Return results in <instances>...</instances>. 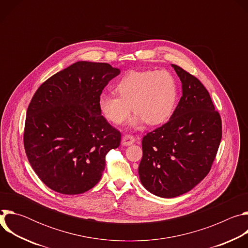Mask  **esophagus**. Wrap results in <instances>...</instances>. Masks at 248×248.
I'll return each mask as SVG.
<instances>
[{
  "label": "esophagus",
  "mask_w": 248,
  "mask_h": 248,
  "mask_svg": "<svg viewBox=\"0 0 248 248\" xmlns=\"http://www.w3.org/2000/svg\"><path fill=\"white\" fill-rule=\"evenodd\" d=\"M135 142V138L130 134H125L122 138V144L124 146H129Z\"/></svg>",
  "instance_id": "obj_1"
}]
</instances>
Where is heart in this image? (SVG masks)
I'll return each instance as SVG.
<instances>
[{
    "instance_id": "obj_1",
    "label": "heart",
    "mask_w": 248,
    "mask_h": 248,
    "mask_svg": "<svg viewBox=\"0 0 248 248\" xmlns=\"http://www.w3.org/2000/svg\"><path fill=\"white\" fill-rule=\"evenodd\" d=\"M116 94L101 93L98 106L103 116L114 124H123L132 111L129 122L137 125L145 121L150 125L165 123L172 115L178 85L167 70H132L115 85Z\"/></svg>"
}]
</instances>
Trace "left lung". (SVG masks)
I'll return each instance as SVG.
<instances>
[{"label": "left lung", "mask_w": 248, "mask_h": 248, "mask_svg": "<svg viewBox=\"0 0 248 248\" xmlns=\"http://www.w3.org/2000/svg\"><path fill=\"white\" fill-rule=\"evenodd\" d=\"M183 96L169 122L142 139L138 168L142 186L163 198L180 196L211 170L222 139V121L209 92L192 75L171 64Z\"/></svg>", "instance_id": "8db88e82"}]
</instances>
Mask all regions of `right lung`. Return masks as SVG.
Segmentation results:
<instances>
[{"mask_svg": "<svg viewBox=\"0 0 248 248\" xmlns=\"http://www.w3.org/2000/svg\"><path fill=\"white\" fill-rule=\"evenodd\" d=\"M121 70L106 62H77L47 79L28 106L23 134L27 159L39 179L62 194L94 187L106 155L121 132L103 116L98 98Z\"/></svg>", "mask_w": 248, "mask_h": 248, "instance_id": "add662e5", "label": "right lung"}]
</instances>
